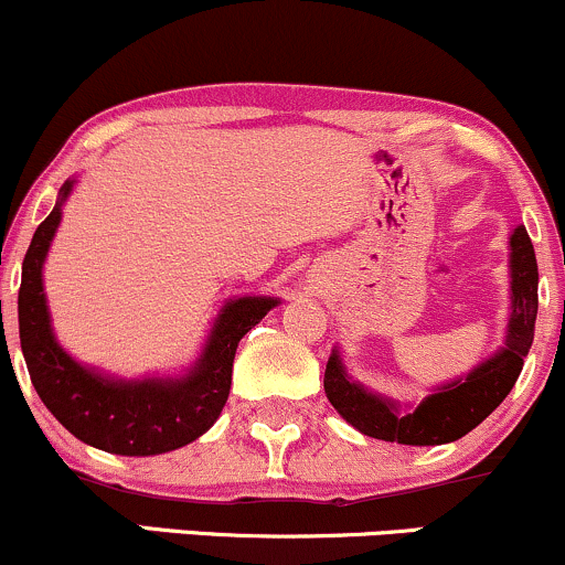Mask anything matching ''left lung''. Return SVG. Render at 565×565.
I'll use <instances>...</instances> for the list:
<instances>
[{"instance_id":"left-lung-1","label":"left lung","mask_w":565,"mask_h":565,"mask_svg":"<svg viewBox=\"0 0 565 565\" xmlns=\"http://www.w3.org/2000/svg\"><path fill=\"white\" fill-rule=\"evenodd\" d=\"M512 246V316L508 329V345L494 359L472 369L465 380L440 387L438 393L427 395L414 412L398 414L391 401H382L374 393L355 385L342 372L340 359L332 353L323 374V391L342 417L364 436L380 440H395L406 446H438L468 436L494 408L508 398L523 369V359L529 355L534 342L536 321V270L534 246L526 228H515L510 238Z\"/></svg>"}]
</instances>
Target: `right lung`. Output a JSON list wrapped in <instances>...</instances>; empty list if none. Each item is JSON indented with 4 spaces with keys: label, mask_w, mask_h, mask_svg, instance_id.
<instances>
[{
    "label": "right lung",
    "mask_w": 565,
    "mask_h": 565,
    "mask_svg": "<svg viewBox=\"0 0 565 565\" xmlns=\"http://www.w3.org/2000/svg\"><path fill=\"white\" fill-rule=\"evenodd\" d=\"M68 191L71 180L61 188V201ZM61 201L31 238L18 289L21 350L39 398L71 436L95 449L148 457L191 444L215 425L228 401L238 340L263 321L276 300L242 297L228 302L196 369L183 380L111 382L97 377L57 348L42 295V263L61 223Z\"/></svg>",
    "instance_id": "add662e5"
}]
</instances>
